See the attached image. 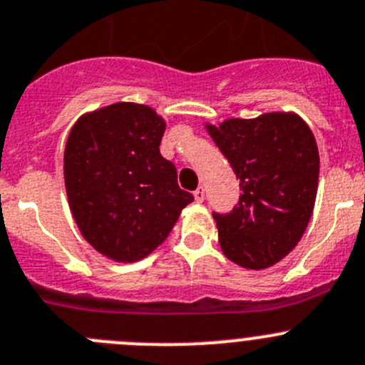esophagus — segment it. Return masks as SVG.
I'll return each instance as SVG.
<instances>
[{
  "label": "esophagus",
  "instance_id": "obj_1",
  "mask_svg": "<svg viewBox=\"0 0 365 365\" xmlns=\"http://www.w3.org/2000/svg\"><path fill=\"white\" fill-rule=\"evenodd\" d=\"M193 197H195L197 202H202V200H204V190L202 188H197L195 192H193Z\"/></svg>",
  "mask_w": 365,
  "mask_h": 365
}]
</instances>
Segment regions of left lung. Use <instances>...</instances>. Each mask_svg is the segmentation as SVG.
Here are the masks:
<instances>
[{
    "mask_svg": "<svg viewBox=\"0 0 365 365\" xmlns=\"http://www.w3.org/2000/svg\"><path fill=\"white\" fill-rule=\"evenodd\" d=\"M206 130L240 179L242 195L227 215L215 213L218 242L231 262L267 269L303 237L319 185L314 133L296 113L229 118Z\"/></svg>",
    "mask_w": 365,
    "mask_h": 365,
    "instance_id": "obj_1",
    "label": "left lung"
}]
</instances>
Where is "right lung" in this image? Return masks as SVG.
<instances>
[{
	"instance_id": "1",
	"label": "right lung",
	"mask_w": 365,
	"mask_h": 365,
	"mask_svg": "<svg viewBox=\"0 0 365 365\" xmlns=\"http://www.w3.org/2000/svg\"><path fill=\"white\" fill-rule=\"evenodd\" d=\"M165 128L152 107L118 102L82 114L66 141L69 210L86 242L113 262L147 258L193 200L159 152Z\"/></svg>"
}]
</instances>
